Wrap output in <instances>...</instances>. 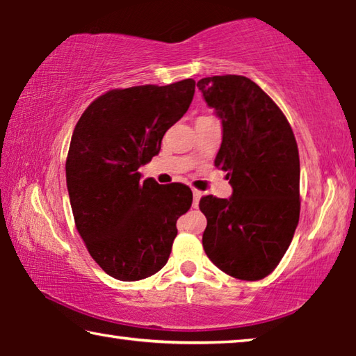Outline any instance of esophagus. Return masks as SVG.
<instances>
[{
  "label": "esophagus",
  "instance_id": "34e87169",
  "mask_svg": "<svg viewBox=\"0 0 356 356\" xmlns=\"http://www.w3.org/2000/svg\"><path fill=\"white\" fill-rule=\"evenodd\" d=\"M201 196H202V193L200 190H193V207L200 206Z\"/></svg>",
  "mask_w": 356,
  "mask_h": 356
}]
</instances>
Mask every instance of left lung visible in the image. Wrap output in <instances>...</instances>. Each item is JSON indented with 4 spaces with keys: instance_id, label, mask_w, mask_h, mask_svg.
<instances>
[{
    "instance_id": "left-lung-1",
    "label": "left lung",
    "mask_w": 356,
    "mask_h": 356,
    "mask_svg": "<svg viewBox=\"0 0 356 356\" xmlns=\"http://www.w3.org/2000/svg\"><path fill=\"white\" fill-rule=\"evenodd\" d=\"M220 119L215 166L232 186L227 200L204 196L202 246L216 267L238 280H262L291 245L300 218V159L293 131L275 102L250 78L197 81Z\"/></svg>"
}]
</instances>
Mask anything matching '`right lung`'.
Returning a JSON list of instances; mask_svg holds the SVG:
<instances>
[{"label":"right lung","instance_id":"add662e5","mask_svg":"<svg viewBox=\"0 0 356 356\" xmlns=\"http://www.w3.org/2000/svg\"><path fill=\"white\" fill-rule=\"evenodd\" d=\"M195 80L114 89L95 99L72 135L65 180L78 232L113 278L138 281L165 267L176 222L191 207L186 185L143 180L140 166L184 116Z\"/></svg>","mask_w":356,"mask_h":356}]
</instances>
